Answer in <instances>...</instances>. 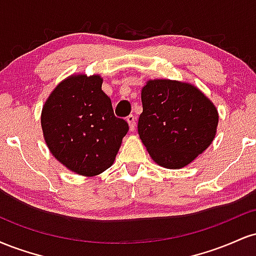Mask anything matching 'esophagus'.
I'll return each mask as SVG.
<instances>
[{"instance_id": "1", "label": "esophagus", "mask_w": 256, "mask_h": 256, "mask_svg": "<svg viewBox=\"0 0 256 256\" xmlns=\"http://www.w3.org/2000/svg\"><path fill=\"white\" fill-rule=\"evenodd\" d=\"M126 122H128V128H130V131H134V126H136V118H134V116H128V118H126Z\"/></svg>"}]
</instances>
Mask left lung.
<instances>
[{
  "instance_id": "8db88e82",
  "label": "left lung",
  "mask_w": 256,
  "mask_h": 256,
  "mask_svg": "<svg viewBox=\"0 0 256 256\" xmlns=\"http://www.w3.org/2000/svg\"><path fill=\"white\" fill-rule=\"evenodd\" d=\"M140 96L138 134L158 165L180 168L212 143L218 110L198 88L156 79L146 83Z\"/></svg>"
}]
</instances>
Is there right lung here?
<instances>
[{
  "label": "right lung",
  "mask_w": 256,
  "mask_h": 256,
  "mask_svg": "<svg viewBox=\"0 0 256 256\" xmlns=\"http://www.w3.org/2000/svg\"><path fill=\"white\" fill-rule=\"evenodd\" d=\"M52 154L78 174L96 176L113 165L128 124L114 116L100 76H72L55 88L40 116Z\"/></svg>",
  "instance_id": "obj_1"
}]
</instances>
